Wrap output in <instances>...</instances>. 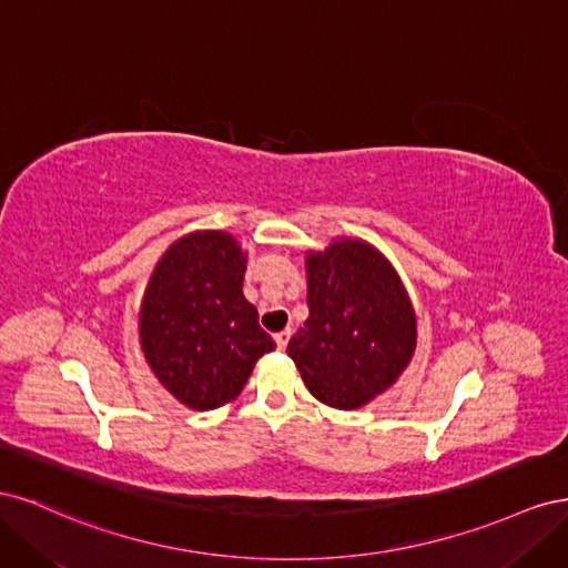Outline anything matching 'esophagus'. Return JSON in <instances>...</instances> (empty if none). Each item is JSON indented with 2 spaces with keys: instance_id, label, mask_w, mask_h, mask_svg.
<instances>
[{
  "instance_id": "esophagus-1",
  "label": "esophagus",
  "mask_w": 568,
  "mask_h": 568,
  "mask_svg": "<svg viewBox=\"0 0 568 568\" xmlns=\"http://www.w3.org/2000/svg\"><path fill=\"white\" fill-rule=\"evenodd\" d=\"M288 338H291V329H284V332H277V334H274V341H277V348H280V351H284V348H286Z\"/></svg>"
}]
</instances>
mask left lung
I'll return each instance as SVG.
<instances>
[{"mask_svg": "<svg viewBox=\"0 0 568 568\" xmlns=\"http://www.w3.org/2000/svg\"><path fill=\"white\" fill-rule=\"evenodd\" d=\"M305 274L311 315L286 355L320 403L365 407L398 382L415 355V305L388 257L357 236L307 251Z\"/></svg>", "mask_w": 568, "mask_h": 568, "instance_id": "left-lung-1", "label": "left lung"}]
</instances>
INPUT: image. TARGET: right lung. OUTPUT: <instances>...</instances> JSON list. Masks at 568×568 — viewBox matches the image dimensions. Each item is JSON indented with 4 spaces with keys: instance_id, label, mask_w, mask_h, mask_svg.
I'll return each instance as SVG.
<instances>
[{
    "instance_id": "1",
    "label": "right lung",
    "mask_w": 568,
    "mask_h": 568,
    "mask_svg": "<svg viewBox=\"0 0 568 568\" xmlns=\"http://www.w3.org/2000/svg\"><path fill=\"white\" fill-rule=\"evenodd\" d=\"M248 253L230 232L196 230L168 246L140 305V346L161 386L189 409L232 403L274 341L244 296Z\"/></svg>"
}]
</instances>
